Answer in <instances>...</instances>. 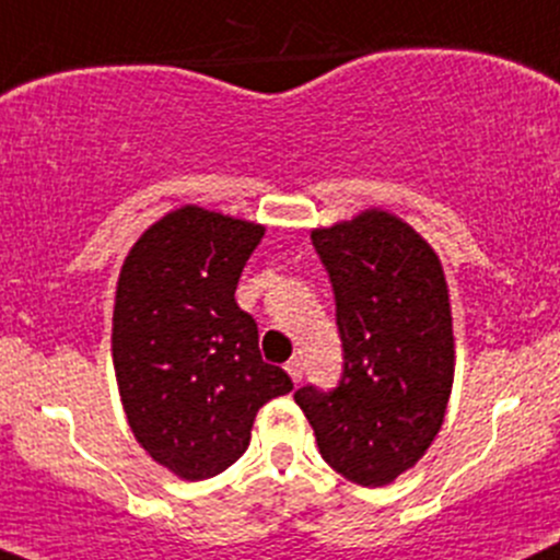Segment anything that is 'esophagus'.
Masks as SVG:
<instances>
[{
	"label": "esophagus",
	"mask_w": 560,
	"mask_h": 560,
	"mask_svg": "<svg viewBox=\"0 0 560 560\" xmlns=\"http://www.w3.org/2000/svg\"><path fill=\"white\" fill-rule=\"evenodd\" d=\"M287 374H290L292 377V383H300V380H303V364H300V359H290L287 361Z\"/></svg>",
	"instance_id": "obj_1"
}]
</instances>
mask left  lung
I'll use <instances>...</instances> for the list:
<instances>
[{"label":"left lung","instance_id":"1","mask_svg":"<svg viewBox=\"0 0 560 560\" xmlns=\"http://www.w3.org/2000/svg\"><path fill=\"white\" fill-rule=\"evenodd\" d=\"M311 242L335 292L342 340L337 388L294 390L329 468L385 487L433 444L454 380L444 270L396 214L370 210L316 229Z\"/></svg>","mask_w":560,"mask_h":560}]
</instances>
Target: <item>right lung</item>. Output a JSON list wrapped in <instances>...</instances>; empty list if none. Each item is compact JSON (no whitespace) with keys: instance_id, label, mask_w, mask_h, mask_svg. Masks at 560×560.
Returning a JSON list of instances; mask_svg holds the SVG:
<instances>
[{"instance_id":"1","label":"right lung","mask_w":560,"mask_h":560,"mask_svg":"<svg viewBox=\"0 0 560 560\" xmlns=\"http://www.w3.org/2000/svg\"><path fill=\"white\" fill-rule=\"evenodd\" d=\"M262 225L180 207L127 255L114 305V370L135 439L186 481L231 468L257 409L292 390L266 364L236 284Z\"/></svg>"}]
</instances>
